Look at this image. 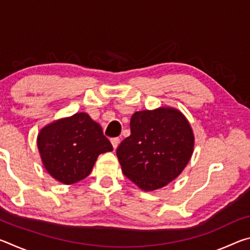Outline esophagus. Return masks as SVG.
Listing matches in <instances>:
<instances>
[{"label": "esophagus", "mask_w": 250, "mask_h": 250, "mask_svg": "<svg viewBox=\"0 0 250 250\" xmlns=\"http://www.w3.org/2000/svg\"><path fill=\"white\" fill-rule=\"evenodd\" d=\"M111 143H112L113 149H117L118 146H119V143H120V139L119 138H112L111 139Z\"/></svg>", "instance_id": "34e87169"}]
</instances>
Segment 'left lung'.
<instances>
[{"instance_id":"obj_1","label":"left lung","mask_w":250,"mask_h":250,"mask_svg":"<svg viewBox=\"0 0 250 250\" xmlns=\"http://www.w3.org/2000/svg\"><path fill=\"white\" fill-rule=\"evenodd\" d=\"M131 134L117 147L122 172L145 191L163 188L191 159L194 135L180 111L160 108L131 117Z\"/></svg>"}]
</instances>
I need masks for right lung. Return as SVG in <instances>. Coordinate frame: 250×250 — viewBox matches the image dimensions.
I'll return each mask as SVG.
<instances>
[{
    "mask_svg": "<svg viewBox=\"0 0 250 250\" xmlns=\"http://www.w3.org/2000/svg\"><path fill=\"white\" fill-rule=\"evenodd\" d=\"M37 146L46 170L64 184L83 180L99 154L113 150L100 125L84 112L46 125Z\"/></svg>",
    "mask_w": 250,
    "mask_h": 250,
    "instance_id": "1",
    "label": "right lung"
}]
</instances>
